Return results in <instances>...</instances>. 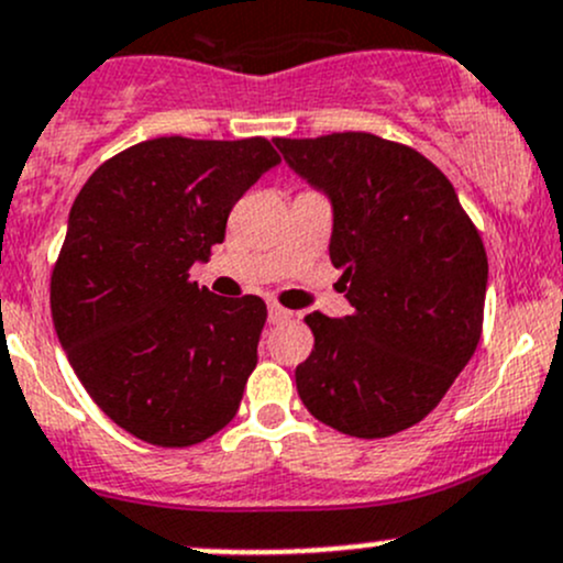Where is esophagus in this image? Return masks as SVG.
Segmentation results:
<instances>
[{
    "label": "esophagus",
    "instance_id": "esophagus-1",
    "mask_svg": "<svg viewBox=\"0 0 563 563\" xmlns=\"http://www.w3.org/2000/svg\"><path fill=\"white\" fill-rule=\"evenodd\" d=\"M291 318H294L291 310H286V307L280 305H269V323H286L291 321Z\"/></svg>",
    "mask_w": 563,
    "mask_h": 563
}]
</instances>
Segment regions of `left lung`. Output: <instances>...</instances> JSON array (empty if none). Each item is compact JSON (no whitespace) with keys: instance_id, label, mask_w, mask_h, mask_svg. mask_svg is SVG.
<instances>
[{"instance_id":"8db88e82","label":"left lung","mask_w":563,"mask_h":563,"mask_svg":"<svg viewBox=\"0 0 563 563\" xmlns=\"http://www.w3.org/2000/svg\"><path fill=\"white\" fill-rule=\"evenodd\" d=\"M331 202L329 256L351 316L305 318L297 366L307 410L377 440L423 421L470 364L483 331L488 258L445 175L412 147L366 132L275 140Z\"/></svg>"}]
</instances>
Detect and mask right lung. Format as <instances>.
<instances>
[{
  "label": "right lung",
  "instance_id": "1",
  "mask_svg": "<svg viewBox=\"0 0 563 563\" xmlns=\"http://www.w3.org/2000/svg\"><path fill=\"white\" fill-rule=\"evenodd\" d=\"M277 164L264 137L147 140L104 162L69 210L53 327L99 410L142 442L197 445L240 410L266 305L216 297L188 269Z\"/></svg>",
  "mask_w": 563,
  "mask_h": 563
}]
</instances>
